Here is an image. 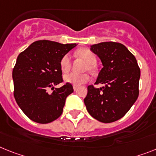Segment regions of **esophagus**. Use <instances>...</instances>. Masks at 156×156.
I'll return each instance as SVG.
<instances>
[{
	"instance_id": "1",
	"label": "esophagus",
	"mask_w": 156,
	"mask_h": 156,
	"mask_svg": "<svg viewBox=\"0 0 156 156\" xmlns=\"http://www.w3.org/2000/svg\"><path fill=\"white\" fill-rule=\"evenodd\" d=\"M78 90V86H74V91H76V90Z\"/></svg>"
}]
</instances>
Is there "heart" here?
<instances>
[{
    "label": "heart",
    "mask_w": 156,
    "mask_h": 156,
    "mask_svg": "<svg viewBox=\"0 0 156 156\" xmlns=\"http://www.w3.org/2000/svg\"><path fill=\"white\" fill-rule=\"evenodd\" d=\"M78 55L81 58L87 62L86 68L89 70H93L94 68V64L96 63L97 58L96 55H94L93 51L87 48L81 49L78 51ZM70 66H71V60H70V55L69 54H66L65 55L62 56V58L60 60V68L63 73H66L70 70ZM64 81L70 84L74 85V86H78L84 84L87 82L90 79V77L87 74L83 73V74H77V73H69L64 75Z\"/></svg>",
    "instance_id": "obj_1"
}]
</instances>
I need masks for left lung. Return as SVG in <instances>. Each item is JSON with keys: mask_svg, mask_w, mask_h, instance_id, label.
Segmentation results:
<instances>
[{"mask_svg": "<svg viewBox=\"0 0 156 156\" xmlns=\"http://www.w3.org/2000/svg\"><path fill=\"white\" fill-rule=\"evenodd\" d=\"M90 50L103 65L95 84L104 86H89L84 103L94 118L114 122L129 112L138 98L140 69L135 56L120 43L103 42L92 45Z\"/></svg>", "mask_w": 156, "mask_h": 156, "instance_id": "1", "label": "left lung"}]
</instances>
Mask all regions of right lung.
<instances>
[{"mask_svg":"<svg viewBox=\"0 0 156 156\" xmlns=\"http://www.w3.org/2000/svg\"><path fill=\"white\" fill-rule=\"evenodd\" d=\"M76 44H62L50 40L34 42L20 54L12 70L15 100L23 113L36 123L48 124L58 118L66 98L74 92L63 82L60 60ZM53 90L52 93L48 90Z\"/></svg>","mask_w":156,"mask_h":156,"instance_id":"right-lung-1","label":"right lung"}]
</instances>
